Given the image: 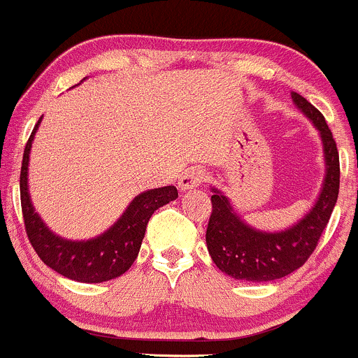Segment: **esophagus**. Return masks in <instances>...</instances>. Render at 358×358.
Instances as JSON below:
<instances>
[{
	"label": "esophagus",
	"instance_id": "1",
	"mask_svg": "<svg viewBox=\"0 0 358 358\" xmlns=\"http://www.w3.org/2000/svg\"><path fill=\"white\" fill-rule=\"evenodd\" d=\"M206 180V172L201 167H189L187 171L182 172L179 179V187L180 189H194L199 184H203Z\"/></svg>",
	"mask_w": 358,
	"mask_h": 358
}]
</instances>
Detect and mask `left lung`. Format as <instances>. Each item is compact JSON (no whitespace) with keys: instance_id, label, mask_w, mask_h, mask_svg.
Listing matches in <instances>:
<instances>
[{"instance_id":"8db88e82","label":"left lung","mask_w":358,"mask_h":358,"mask_svg":"<svg viewBox=\"0 0 358 358\" xmlns=\"http://www.w3.org/2000/svg\"><path fill=\"white\" fill-rule=\"evenodd\" d=\"M295 106L321 133L326 160V178L316 205L297 225L283 232H261L251 229L232 211L220 191L211 194V215L206 227V245L218 270L236 280L271 282L299 270L316 249L322 230L328 225L340 191V157L331 129L321 113L297 92Z\"/></svg>"}]
</instances>
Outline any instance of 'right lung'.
Instances as JSON below:
<instances>
[{
	"label": "right lung",
	"instance_id": "add662e5",
	"mask_svg": "<svg viewBox=\"0 0 358 358\" xmlns=\"http://www.w3.org/2000/svg\"><path fill=\"white\" fill-rule=\"evenodd\" d=\"M41 119L34 126L25 145L20 171V201L27 237L37 256L49 268L66 278L83 283H101L117 278L131 268L138 257L153 211L174 201L178 198V189L174 186H165L138 194L116 224L95 239L82 242L61 239L44 225L39 215L34 211L27 187L29 153Z\"/></svg>",
	"mask_w": 358,
	"mask_h": 358
}]
</instances>
